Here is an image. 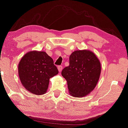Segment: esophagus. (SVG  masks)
<instances>
[{"mask_svg":"<svg viewBox=\"0 0 128 128\" xmlns=\"http://www.w3.org/2000/svg\"><path fill=\"white\" fill-rule=\"evenodd\" d=\"M58 69L59 72H62V66H58Z\"/></svg>","mask_w":128,"mask_h":128,"instance_id":"obj_1","label":"esophagus"}]
</instances>
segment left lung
I'll list each match as a JSON object with an SVG mask.
<instances>
[{"mask_svg": "<svg viewBox=\"0 0 128 128\" xmlns=\"http://www.w3.org/2000/svg\"><path fill=\"white\" fill-rule=\"evenodd\" d=\"M101 64L94 52L77 50L69 56V66L62 75L67 81L69 92L74 97H83L93 90L99 80Z\"/></svg>", "mask_w": 128, "mask_h": 128, "instance_id": "1", "label": "left lung"}]
</instances>
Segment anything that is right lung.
<instances>
[{"instance_id":"obj_1","label":"right lung","mask_w":128,"mask_h":128,"mask_svg":"<svg viewBox=\"0 0 128 128\" xmlns=\"http://www.w3.org/2000/svg\"><path fill=\"white\" fill-rule=\"evenodd\" d=\"M54 60L44 52H31L22 57L18 65V74L26 89L35 94L46 92L50 78L58 74Z\"/></svg>"}]
</instances>
